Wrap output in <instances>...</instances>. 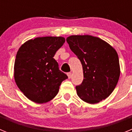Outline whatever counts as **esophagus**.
I'll return each instance as SVG.
<instances>
[{"instance_id":"1","label":"esophagus","mask_w":132,"mask_h":132,"mask_svg":"<svg viewBox=\"0 0 132 132\" xmlns=\"http://www.w3.org/2000/svg\"><path fill=\"white\" fill-rule=\"evenodd\" d=\"M67 76H68L69 79H71V77H72V73L69 72V73H67Z\"/></svg>"}]
</instances>
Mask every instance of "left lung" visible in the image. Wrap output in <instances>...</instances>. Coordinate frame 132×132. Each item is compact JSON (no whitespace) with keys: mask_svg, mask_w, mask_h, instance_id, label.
Segmentation results:
<instances>
[{"mask_svg":"<svg viewBox=\"0 0 132 132\" xmlns=\"http://www.w3.org/2000/svg\"><path fill=\"white\" fill-rule=\"evenodd\" d=\"M66 40L82 66L84 79L76 86L79 98L87 103L96 104L108 97L120 74L116 50L105 41L88 35L71 36Z\"/></svg>","mask_w":132,"mask_h":132,"instance_id":"obj_1","label":"left lung"}]
</instances>
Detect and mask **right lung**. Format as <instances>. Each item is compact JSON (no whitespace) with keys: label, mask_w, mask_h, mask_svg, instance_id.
<instances>
[{"label":"right lung","mask_w":132,"mask_h":132,"mask_svg":"<svg viewBox=\"0 0 132 132\" xmlns=\"http://www.w3.org/2000/svg\"><path fill=\"white\" fill-rule=\"evenodd\" d=\"M63 37H39L21 45L14 62V80L30 101L42 104L57 94L61 82L68 78L53 58L65 43Z\"/></svg>","instance_id":"add662e5"}]
</instances>
